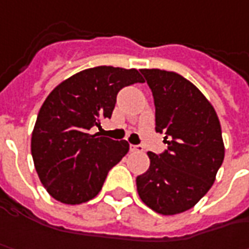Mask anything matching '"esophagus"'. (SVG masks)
Masks as SVG:
<instances>
[{"label":"esophagus","instance_id":"34e87169","mask_svg":"<svg viewBox=\"0 0 249 249\" xmlns=\"http://www.w3.org/2000/svg\"><path fill=\"white\" fill-rule=\"evenodd\" d=\"M129 150L131 151H143L142 144H129Z\"/></svg>","mask_w":249,"mask_h":249}]
</instances>
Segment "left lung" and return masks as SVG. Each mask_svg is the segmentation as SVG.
<instances>
[{"instance_id":"obj_1","label":"left lung","mask_w":249,"mask_h":249,"mask_svg":"<svg viewBox=\"0 0 249 249\" xmlns=\"http://www.w3.org/2000/svg\"><path fill=\"white\" fill-rule=\"evenodd\" d=\"M156 106V132L167 150L149 151V169L136 178L141 200L161 215L193 208L208 193L225 159L220 123L200 89L180 74L141 70Z\"/></svg>"}]
</instances>
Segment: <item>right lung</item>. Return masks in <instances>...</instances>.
<instances>
[{
	"instance_id": "obj_1",
	"label": "right lung",
	"mask_w": 249,
	"mask_h": 249,
	"mask_svg": "<svg viewBox=\"0 0 249 249\" xmlns=\"http://www.w3.org/2000/svg\"><path fill=\"white\" fill-rule=\"evenodd\" d=\"M143 81L136 69L98 66L74 74L48 95L31 135V156L55 200L75 205L98 196L129 144L90 135V128L111 117L120 90Z\"/></svg>"
}]
</instances>
